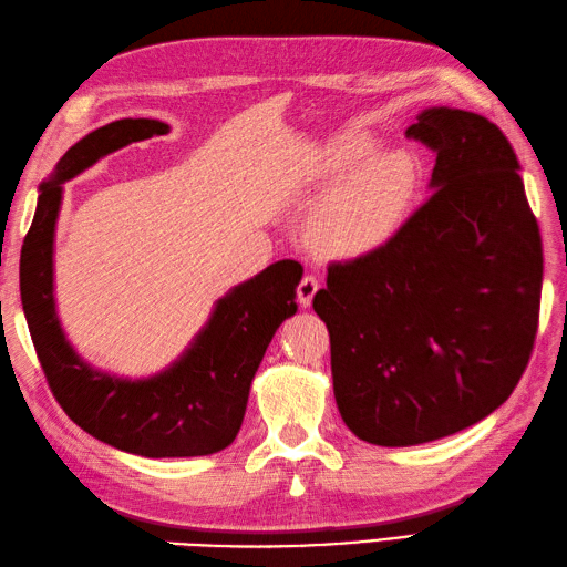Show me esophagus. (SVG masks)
I'll use <instances>...</instances> for the list:
<instances>
[{
    "label": "esophagus",
    "mask_w": 567,
    "mask_h": 567,
    "mask_svg": "<svg viewBox=\"0 0 567 567\" xmlns=\"http://www.w3.org/2000/svg\"><path fill=\"white\" fill-rule=\"evenodd\" d=\"M318 288H320V279L316 274H306L303 279H300V284H298V303H300V308H308L312 303V298H316Z\"/></svg>",
    "instance_id": "1"
}]
</instances>
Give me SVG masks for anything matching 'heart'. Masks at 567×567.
<instances>
[{
  "label": "heart",
  "instance_id": "1",
  "mask_svg": "<svg viewBox=\"0 0 567 567\" xmlns=\"http://www.w3.org/2000/svg\"><path fill=\"white\" fill-rule=\"evenodd\" d=\"M373 135L349 131L324 150L320 169L341 179L312 216V237L334 255H361L393 235L412 204L417 172L405 155H381Z\"/></svg>",
  "mask_w": 567,
  "mask_h": 567
}]
</instances>
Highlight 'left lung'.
<instances>
[{"label": "left lung", "instance_id": "8db88e82", "mask_svg": "<svg viewBox=\"0 0 567 567\" xmlns=\"http://www.w3.org/2000/svg\"><path fill=\"white\" fill-rule=\"evenodd\" d=\"M405 135L436 155L434 192L388 243L330 261L312 298L330 332L339 414L379 446L456 434L512 395L534 351L544 279L505 133L442 106Z\"/></svg>", "mask_w": 567, "mask_h": 567}]
</instances>
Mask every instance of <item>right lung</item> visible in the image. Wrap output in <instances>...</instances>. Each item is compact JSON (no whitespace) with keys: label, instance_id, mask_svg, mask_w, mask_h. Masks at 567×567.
I'll use <instances>...</instances> for the list:
<instances>
[{"label":"right lung","instance_id":"add662e5","mask_svg":"<svg viewBox=\"0 0 567 567\" xmlns=\"http://www.w3.org/2000/svg\"><path fill=\"white\" fill-rule=\"evenodd\" d=\"M167 123L123 118L90 133L58 162L41 186L21 247V306L50 393L68 417L99 442L147 458L206 456L240 432L251 379L271 337L296 312L303 267L276 261L216 306L186 357L150 381H121L92 371L60 330L53 303V233L62 182L135 141L165 135Z\"/></svg>","mask_w":567,"mask_h":567}]
</instances>
